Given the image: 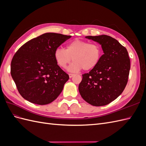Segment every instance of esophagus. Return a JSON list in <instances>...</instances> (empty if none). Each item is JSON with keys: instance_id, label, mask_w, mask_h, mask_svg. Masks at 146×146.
Instances as JSON below:
<instances>
[{"instance_id": "esophagus-1", "label": "esophagus", "mask_w": 146, "mask_h": 146, "mask_svg": "<svg viewBox=\"0 0 146 146\" xmlns=\"http://www.w3.org/2000/svg\"><path fill=\"white\" fill-rule=\"evenodd\" d=\"M69 78H72L73 76H74V74H69Z\"/></svg>"}]
</instances>
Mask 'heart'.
<instances>
[{
  "instance_id": "b5f03b06",
  "label": "heart",
  "mask_w": 146,
  "mask_h": 146,
  "mask_svg": "<svg viewBox=\"0 0 146 146\" xmlns=\"http://www.w3.org/2000/svg\"><path fill=\"white\" fill-rule=\"evenodd\" d=\"M102 56L100 47L95 43L89 41L75 39L63 48H56L54 52V58L60 67L66 68L71 62H74L69 70L77 72L83 69L88 71L95 68L99 63Z\"/></svg>"
}]
</instances>
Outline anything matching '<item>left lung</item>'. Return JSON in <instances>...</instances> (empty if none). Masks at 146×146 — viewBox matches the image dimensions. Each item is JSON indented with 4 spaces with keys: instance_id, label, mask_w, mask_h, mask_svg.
<instances>
[{
    "instance_id": "obj_1",
    "label": "left lung",
    "mask_w": 146,
    "mask_h": 146,
    "mask_svg": "<svg viewBox=\"0 0 146 146\" xmlns=\"http://www.w3.org/2000/svg\"><path fill=\"white\" fill-rule=\"evenodd\" d=\"M85 38L99 43L104 54L95 68L82 75L79 92L88 104L96 107L106 105L125 89L130 69L129 56L125 47L108 35Z\"/></svg>"
}]
</instances>
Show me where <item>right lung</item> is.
Returning <instances> with one entry per match:
<instances>
[{
    "instance_id": "1",
    "label": "right lung",
    "mask_w": 146,
    "mask_h": 146,
    "mask_svg": "<svg viewBox=\"0 0 146 146\" xmlns=\"http://www.w3.org/2000/svg\"><path fill=\"white\" fill-rule=\"evenodd\" d=\"M70 37L44 33L25 43L16 52L11 63V75L24 99L42 105L58 98L69 77L56 63L54 52Z\"/></svg>"
}]
</instances>
